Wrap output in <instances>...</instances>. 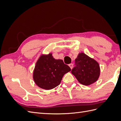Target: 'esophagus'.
<instances>
[{
  "label": "esophagus",
  "instance_id": "1",
  "mask_svg": "<svg viewBox=\"0 0 121 121\" xmlns=\"http://www.w3.org/2000/svg\"><path fill=\"white\" fill-rule=\"evenodd\" d=\"M69 67H70V68L71 69H73V64H69Z\"/></svg>",
  "mask_w": 121,
  "mask_h": 121
}]
</instances>
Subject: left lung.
I'll return each instance as SVG.
<instances>
[{"mask_svg": "<svg viewBox=\"0 0 121 121\" xmlns=\"http://www.w3.org/2000/svg\"><path fill=\"white\" fill-rule=\"evenodd\" d=\"M75 63L76 66L72 69L71 73L80 84L88 86L97 81L100 73L97 61L84 53L80 52Z\"/></svg>", "mask_w": 121, "mask_h": 121, "instance_id": "obj_1", "label": "left lung"}]
</instances>
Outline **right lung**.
I'll return each instance as SVG.
<instances>
[{
    "label": "right lung",
    "mask_w": 121,
    "mask_h": 121,
    "mask_svg": "<svg viewBox=\"0 0 121 121\" xmlns=\"http://www.w3.org/2000/svg\"><path fill=\"white\" fill-rule=\"evenodd\" d=\"M52 53L42 54L36 61L33 78L39 87L50 90L59 85L64 75L71 71L61 60L53 58Z\"/></svg>",
    "instance_id": "right-lung-1"
}]
</instances>
